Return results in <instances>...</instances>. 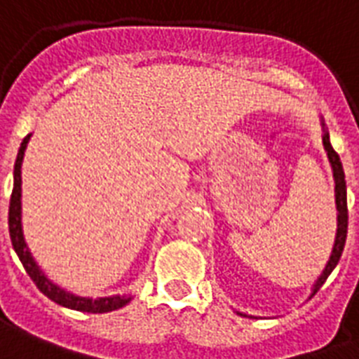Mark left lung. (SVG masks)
Instances as JSON below:
<instances>
[{
	"label": "left lung",
	"instance_id": "left-lung-1",
	"mask_svg": "<svg viewBox=\"0 0 359 359\" xmlns=\"http://www.w3.org/2000/svg\"><path fill=\"white\" fill-rule=\"evenodd\" d=\"M320 124H323V145L324 151L328 154L330 165H332V171H334V182H335V207H337V233H335L334 248H332V255H330L326 266H324L323 273L318 276L317 281L313 283L311 294H309V300L313 296L317 294V290L324 285V281L328 279V276L334 272V268L337 266V262L341 259V253H343V248H345L346 242V229H348V208H346V182H345V171H343V163L339 160V154L334 151V147L330 143V134L324 119L320 117ZM238 313V311H236ZM242 317H248L244 313H238Z\"/></svg>",
	"mask_w": 359,
	"mask_h": 359
}]
</instances>
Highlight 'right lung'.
Masks as SVG:
<instances>
[{
    "label": "right lung",
    "mask_w": 359,
    "mask_h": 359,
    "mask_svg": "<svg viewBox=\"0 0 359 359\" xmlns=\"http://www.w3.org/2000/svg\"><path fill=\"white\" fill-rule=\"evenodd\" d=\"M31 140V134H27L18 149V156L14 162V184L13 194H11V205H8V235L11 242L16 251V255L24 264L25 272L35 281L36 289L42 294L48 296L50 300L59 304V306L76 309L83 313H109L124 307L132 300V294H111L100 296V298H87V296L72 294L70 290H65L57 283H53L46 273L42 272L41 266L36 264L35 257L31 255L29 248L25 244L24 229H22V162H24V152L27 149V143Z\"/></svg>",
    "instance_id": "add662e5"
}]
</instances>
